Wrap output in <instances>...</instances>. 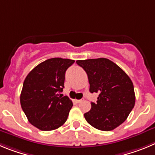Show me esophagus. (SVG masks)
Wrapping results in <instances>:
<instances>
[{
	"label": "esophagus",
	"instance_id": "1",
	"mask_svg": "<svg viewBox=\"0 0 155 155\" xmlns=\"http://www.w3.org/2000/svg\"><path fill=\"white\" fill-rule=\"evenodd\" d=\"M83 100H84V99H81V100H76V102L77 103V104H79V103H81V102H83Z\"/></svg>",
	"mask_w": 155,
	"mask_h": 155
}]
</instances>
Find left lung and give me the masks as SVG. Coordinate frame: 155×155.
Masks as SVG:
<instances>
[{"mask_svg": "<svg viewBox=\"0 0 155 155\" xmlns=\"http://www.w3.org/2000/svg\"><path fill=\"white\" fill-rule=\"evenodd\" d=\"M86 71L90 93H97L96 103L84 114L85 119L96 129L110 131L123 124L135 104L131 79L126 72L105 58L77 60Z\"/></svg>", "mask_w": 155, "mask_h": 155, "instance_id": "left-lung-1", "label": "left lung"}]
</instances>
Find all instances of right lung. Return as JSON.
I'll return each instance as SVG.
<instances>
[{
  "mask_svg": "<svg viewBox=\"0 0 155 155\" xmlns=\"http://www.w3.org/2000/svg\"><path fill=\"white\" fill-rule=\"evenodd\" d=\"M75 61L52 58L44 61L29 72L24 81L21 106L31 124L48 131L63 125L72 102L61 92L65 71Z\"/></svg>",
  "mask_w": 155,
  "mask_h": 155,
  "instance_id": "right-lung-1",
  "label": "right lung"
}]
</instances>
